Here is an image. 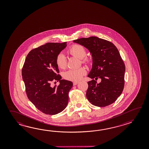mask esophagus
<instances>
[{"label": "esophagus", "instance_id": "1", "mask_svg": "<svg viewBox=\"0 0 149 149\" xmlns=\"http://www.w3.org/2000/svg\"><path fill=\"white\" fill-rule=\"evenodd\" d=\"M78 83H79L78 81H75V82H73V85L74 86H75L76 85H77Z\"/></svg>", "mask_w": 149, "mask_h": 149}]
</instances>
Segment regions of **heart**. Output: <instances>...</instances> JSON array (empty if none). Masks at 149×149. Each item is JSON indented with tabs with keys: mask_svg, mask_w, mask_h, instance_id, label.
Masks as SVG:
<instances>
[{
	"mask_svg": "<svg viewBox=\"0 0 149 149\" xmlns=\"http://www.w3.org/2000/svg\"><path fill=\"white\" fill-rule=\"evenodd\" d=\"M68 53L73 56L81 59L83 63H89L90 59L86 56V49L83 46L79 44H73L70 46L68 50ZM56 64L60 69H64L67 67V58L63 54H58L55 59ZM86 70L84 68H80L78 69H71L63 73V78L66 80L77 81L81 79L82 76L86 74Z\"/></svg>",
	"mask_w": 149,
	"mask_h": 149,
	"instance_id": "1",
	"label": "heart"
}]
</instances>
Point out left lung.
Instances as JSON below:
<instances>
[{"label":"left lung","instance_id":"8db88e82","mask_svg":"<svg viewBox=\"0 0 149 149\" xmlns=\"http://www.w3.org/2000/svg\"><path fill=\"white\" fill-rule=\"evenodd\" d=\"M73 42L84 46L92 54L93 66L88 77L86 97L92 104L104 107L112 104L123 91L125 65L117 48L107 40L96 37L80 38ZM98 78L102 81L97 84Z\"/></svg>","mask_w":149,"mask_h":149}]
</instances>
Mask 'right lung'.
I'll return each instance as SVG.
<instances>
[{
	"label": "right lung",
	"instance_id": "1",
	"mask_svg": "<svg viewBox=\"0 0 149 149\" xmlns=\"http://www.w3.org/2000/svg\"><path fill=\"white\" fill-rule=\"evenodd\" d=\"M67 42H49L34 48L25 58L22 76L29 100L45 114L54 115L64 110L69 101L73 84L61 80L55 59L66 47ZM60 84L51 87L52 82Z\"/></svg>",
	"mask_w": 149,
	"mask_h": 149
}]
</instances>
